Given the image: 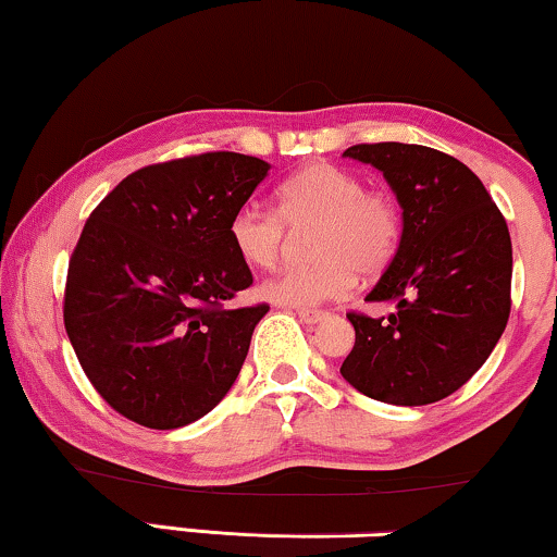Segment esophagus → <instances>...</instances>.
I'll return each mask as SVG.
<instances>
[{
    "instance_id": "34e87169",
    "label": "esophagus",
    "mask_w": 557,
    "mask_h": 557,
    "mask_svg": "<svg viewBox=\"0 0 557 557\" xmlns=\"http://www.w3.org/2000/svg\"><path fill=\"white\" fill-rule=\"evenodd\" d=\"M296 314H299V320H305L307 324H314V322H320V320H324V317H327L324 309H309V307H299V309H296Z\"/></svg>"
}]
</instances>
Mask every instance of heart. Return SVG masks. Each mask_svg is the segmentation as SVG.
I'll return each instance as SVG.
<instances>
[{"label":"heart","instance_id":"obj_1","mask_svg":"<svg viewBox=\"0 0 557 557\" xmlns=\"http://www.w3.org/2000/svg\"><path fill=\"white\" fill-rule=\"evenodd\" d=\"M288 227H312L314 261L281 269L263 284L278 305L314 307L341 299L360 276H379L401 243V212L392 194L366 189L358 173L314 161L276 186V209L243 205L230 220V243L250 269H273Z\"/></svg>","mask_w":557,"mask_h":557}]
</instances>
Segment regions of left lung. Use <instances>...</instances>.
Segmentation results:
<instances>
[{"label": "left lung", "instance_id": "1", "mask_svg": "<svg viewBox=\"0 0 557 557\" xmlns=\"http://www.w3.org/2000/svg\"><path fill=\"white\" fill-rule=\"evenodd\" d=\"M345 156L384 171L404 209V230L392 265L366 296L396 309L379 320L348 312L356 345L341 373L375 401H440L486 363L507 327V220L481 178L435 148L360 143Z\"/></svg>", "mask_w": 557, "mask_h": 557}]
</instances>
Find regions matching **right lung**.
I'll return each instance as SVG.
<instances>
[{"label": "right lung", "instance_id": "right-lung-1", "mask_svg": "<svg viewBox=\"0 0 557 557\" xmlns=\"http://www.w3.org/2000/svg\"><path fill=\"white\" fill-rule=\"evenodd\" d=\"M269 169L230 150L153 163L86 220L63 324L86 379L127 420L184 428L235 384L269 305L233 307L252 273L227 230Z\"/></svg>", "mask_w": 557, "mask_h": 557}]
</instances>
